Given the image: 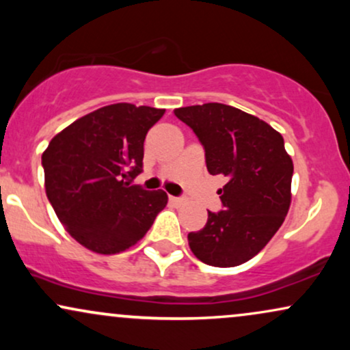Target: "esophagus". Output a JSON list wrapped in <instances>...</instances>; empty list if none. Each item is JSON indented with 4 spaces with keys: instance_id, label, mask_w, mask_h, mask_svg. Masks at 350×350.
Returning <instances> with one entry per match:
<instances>
[{
    "instance_id": "34e87169",
    "label": "esophagus",
    "mask_w": 350,
    "mask_h": 350,
    "mask_svg": "<svg viewBox=\"0 0 350 350\" xmlns=\"http://www.w3.org/2000/svg\"><path fill=\"white\" fill-rule=\"evenodd\" d=\"M170 202L174 204V206H180L184 202L183 198H176V196H170Z\"/></svg>"
}]
</instances>
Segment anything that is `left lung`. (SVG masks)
I'll list each match as a JSON object with an SVG mask.
<instances>
[{"instance_id": "8db88e82", "label": "left lung", "mask_w": 350, "mask_h": 350, "mask_svg": "<svg viewBox=\"0 0 350 350\" xmlns=\"http://www.w3.org/2000/svg\"><path fill=\"white\" fill-rule=\"evenodd\" d=\"M206 152L207 171L226 176L219 191L222 211L187 235L192 253L206 265L228 268L253 258L283 224L291 202L293 161L283 136L268 123L224 103L174 110Z\"/></svg>"}]
</instances>
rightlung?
Masks as SVG:
<instances>
[{"mask_svg":"<svg viewBox=\"0 0 350 350\" xmlns=\"http://www.w3.org/2000/svg\"><path fill=\"white\" fill-rule=\"evenodd\" d=\"M163 108L115 103L75 120L42 154L46 194L80 245L111 255L133 247L166 207L164 191L131 186L148 130Z\"/></svg>","mask_w":350,"mask_h":350,"instance_id":"add662e5","label":"right lung"}]
</instances>
